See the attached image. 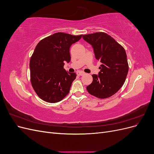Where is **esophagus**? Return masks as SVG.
Returning <instances> with one entry per match:
<instances>
[{
  "mask_svg": "<svg viewBox=\"0 0 154 154\" xmlns=\"http://www.w3.org/2000/svg\"><path fill=\"white\" fill-rule=\"evenodd\" d=\"M76 74H77L78 76H83V74H85V73L83 72H82V71H78L76 72Z\"/></svg>",
  "mask_w": 154,
  "mask_h": 154,
  "instance_id": "1",
  "label": "esophagus"
}]
</instances>
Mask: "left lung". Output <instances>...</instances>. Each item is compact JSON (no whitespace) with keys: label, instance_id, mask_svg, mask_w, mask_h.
<instances>
[{"label":"left lung","instance_id":"obj_1","mask_svg":"<svg viewBox=\"0 0 154 154\" xmlns=\"http://www.w3.org/2000/svg\"><path fill=\"white\" fill-rule=\"evenodd\" d=\"M82 38L92 45L96 59L101 63L98 75L92 74V82L87 90L98 98H108L120 89L127 78L128 64L125 50L103 32L83 35Z\"/></svg>","mask_w":154,"mask_h":154}]
</instances>
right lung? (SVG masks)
Masks as SVG:
<instances>
[{
    "label": "right lung",
    "instance_id": "add662e5",
    "mask_svg": "<svg viewBox=\"0 0 154 154\" xmlns=\"http://www.w3.org/2000/svg\"><path fill=\"white\" fill-rule=\"evenodd\" d=\"M82 36L56 32L36 45L30 59V78L32 88L42 100L57 103L69 94L76 74L66 71L64 62H70V47Z\"/></svg>",
    "mask_w": 154,
    "mask_h": 154
}]
</instances>
